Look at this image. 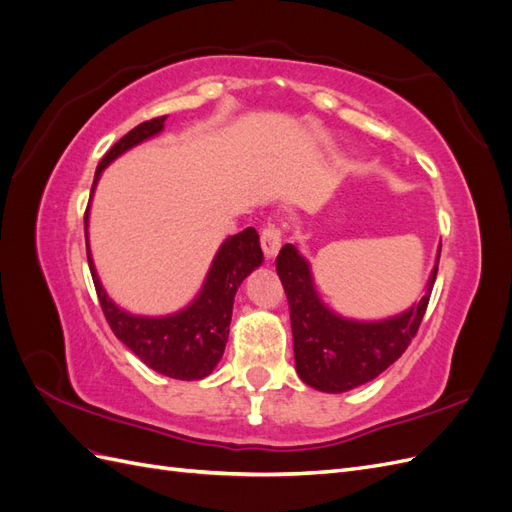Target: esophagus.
<instances>
[{"instance_id": "34e87169", "label": "esophagus", "mask_w": 512, "mask_h": 512, "mask_svg": "<svg viewBox=\"0 0 512 512\" xmlns=\"http://www.w3.org/2000/svg\"><path fill=\"white\" fill-rule=\"evenodd\" d=\"M260 245H262V250H265L267 258H273L282 247V230L277 228L275 224H269V226L262 228Z\"/></svg>"}]
</instances>
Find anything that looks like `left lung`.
<instances>
[{"label":"left lung","instance_id":"8db88e82","mask_svg":"<svg viewBox=\"0 0 512 512\" xmlns=\"http://www.w3.org/2000/svg\"><path fill=\"white\" fill-rule=\"evenodd\" d=\"M438 260L421 301L395 318L359 322L337 316L320 301L309 262L297 247L286 243L277 254L275 265L290 305L294 363L299 378L312 389L344 393L374 380L393 365L421 327L438 275Z\"/></svg>","mask_w":512,"mask_h":512}]
</instances>
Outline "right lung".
Segmentation results:
<instances>
[{
    "label": "right lung",
    "mask_w": 512,
    "mask_h": 512,
    "mask_svg": "<svg viewBox=\"0 0 512 512\" xmlns=\"http://www.w3.org/2000/svg\"><path fill=\"white\" fill-rule=\"evenodd\" d=\"M164 117H156L143 121L141 126L130 130L126 136L104 153L96 168L94 185L91 194L96 190V183L102 175V170L111 164L121 153H126L134 145L147 141L164 130ZM87 224H89V207L85 211V243H87V260L89 271L94 277V286L102 305L104 318L108 327L113 329L119 342L126 344L138 359L147 367L158 371L162 376L175 380H203L222 359L230 318H232V303L241 282L250 275L262 262V250L258 241L256 228H245L239 235L228 237L218 254H215L207 280L203 284L198 297L177 314L149 318V316H134L126 309L117 307L108 294L104 292L100 277L96 273L94 260H91L89 241H87Z\"/></svg>",
    "instance_id": "add662e5"
}]
</instances>
